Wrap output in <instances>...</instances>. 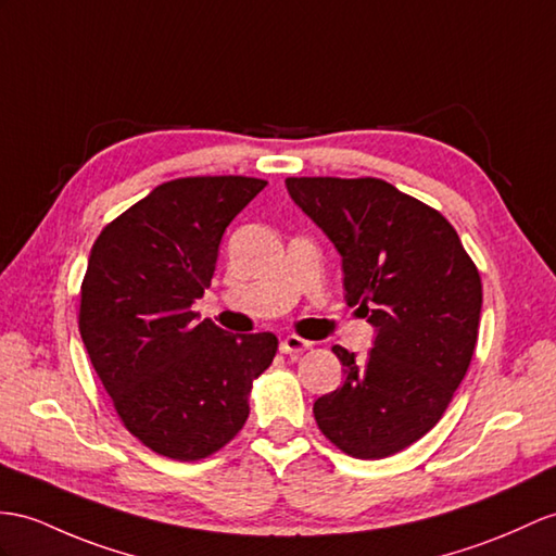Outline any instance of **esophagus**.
<instances>
[{"label": "esophagus", "instance_id": "esophagus-1", "mask_svg": "<svg viewBox=\"0 0 556 556\" xmlns=\"http://www.w3.org/2000/svg\"><path fill=\"white\" fill-rule=\"evenodd\" d=\"M306 349H311V342L302 340V337H296V334H288V337H282V340H280V351H282V354L296 356V354H302V351H306Z\"/></svg>", "mask_w": 556, "mask_h": 556}]
</instances>
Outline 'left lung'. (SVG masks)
Wrapping results in <instances>:
<instances>
[{
    "label": "left lung",
    "mask_w": 556,
    "mask_h": 556,
    "mask_svg": "<svg viewBox=\"0 0 556 556\" xmlns=\"http://www.w3.org/2000/svg\"><path fill=\"white\" fill-rule=\"evenodd\" d=\"M290 198L342 254L346 304L375 328L368 361L332 346L340 389L314 403L318 429L358 459L422 439L469 368L481 278L455 228L382 179L290 176Z\"/></svg>",
    "instance_id": "obj_1"
}]
</instances>
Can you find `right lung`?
<instances>
[{"label":"right lung","instance_id":"1","mask_svg":"<svg viewBox=\"0 0 556 556\" xmlns=\"http://www.w3.org/2000/svg\"><path fill=\"white\" fill-rule=\"evenodd\" d=\"M266 181L188 176L153 188L97 238L79 294V334L122 422L181 463L231 441L276 334H231L193 311L219 242Z\"/></svg>","mask_w":556,"mask_h":556}]
</instances>
